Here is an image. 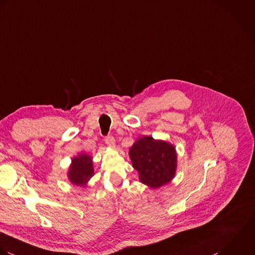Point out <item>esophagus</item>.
Listing matches in <instances>:
<instances>
[{"instance_id": "obj_1", "label": "esophagus", "mask_w": 255, "mask_h": 255, "mask_svg": "<svg viewBox=\"0 0 255 255\" xmlns=\"http://www.w3.org/2000/svg\"><path fill=\"white\" fill-rule=\"evenodd\" d=\"M105 143L107 144V146H109L110 148H115V139L113 138V136L108 135L105 137Z\"/></svg>"}]
</instances>
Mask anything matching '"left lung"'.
<instances>
[{"mask_svg":"<svg viewBox=\"0 0 255 255\" xmlns=\"http://www.w3.org/2000/svg\"><path fill=\"white\" fill-rule=\"evenodd\" d=\"M133 167L139 172L142 183L151 188H158L175 175L177 154L168 142L144 136L138 139L129 150Z\"/></svg>","mask_w":255,"mask_h":255,"instance_id":"left-lung-1","label":"left lung"}]
</instances>
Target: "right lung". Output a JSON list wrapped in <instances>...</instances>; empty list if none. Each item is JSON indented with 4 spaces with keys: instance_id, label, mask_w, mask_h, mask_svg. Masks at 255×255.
Segmentation results:
<instances>
[{
    "instance_id": "right-lung-1",
    "label": "right lung",
    "mask_w": 255,
    "mask_h": 255,
    "mask_svg": "<svg viewBox=\"0 0 255 255\" xmlns=\"http://www.w3.org/2000/svg\"><path fill=\"white\" fill-rule=\"evenodd\" d=\"M93 175L94 166L91 155L80 153L72 159L68 171V178L74 185L85 186Z\"/></svg>"
}]
</instances>
